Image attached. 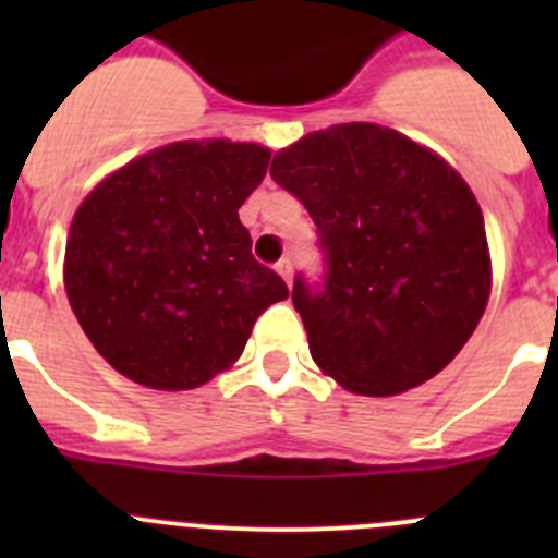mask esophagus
I'll return each mask as SVG.
<instances>
[{"label": "esophagus", "instance_id": "1", "mask_svg": "<svg viewBox=\"0 0 558 558\" xmlns=\"http://www.w3.org/2000/svg\"><path fill=\"white\" fill-rule=\"evenodd\" d=\"M276 274L282 276L284 282H293V263H290L288 256H284V259H279V263H276Z\"/></svg>", "mask_w": 558, "mask_h": 558}]
</instances>
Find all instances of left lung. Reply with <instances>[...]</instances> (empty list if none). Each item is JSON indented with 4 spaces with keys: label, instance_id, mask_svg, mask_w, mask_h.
<instances>
[{
    "label": "left lung",
    "instance_id": "obj_1",
    "mask_svg": "<svg viewBox=\"0 0 558 558\" xmlns=\"http://www.w3.org/2000/svg\"><path fill=\"white\" fill-rule=\"evenodd\" d=\"M270 179L318 226L322 288L293 304L324 374L363 397L422 386L475 332L492 290L486 229L466 181L427 147L374 122L307 133Z\"/></svg>",
    "mask_w": 558,
    "mask_h": 558
}]
</instances>
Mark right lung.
Masks as SVG:
<instances>
[{
	"label": "right lung",
	"mask_w": 558,
	"mask_h": 558,
	"mask_svg": "<svg viewBox=\"0 0 558 558\" xmlns=\"http://www.w3.org/2000/svg\"><path fill=\"white\" fill-rule=\"evenodd\" d=\"M268 161V147L251 142H172L111 172L77 206L63 259L69 304L128 379L159 391L204 386L290 295L251 256L236 215Z\"/></svg>",
	"instance_id": "obj_1"
}]
</instances>
